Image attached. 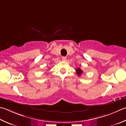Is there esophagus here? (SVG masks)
I'll list each match as a JSON object with an SVG mask.
<instances>
[{"label": "esophagus", "instance_id": "esophagus-1", "mask_svg": "<svg viewBox=\"0 0 126 126\" xmlns=\"http://www.w3.org/2000/svg\"><path fill=\"white\" fill-rule=\"evenodd\" d=\"M62 61H67V57H62Z\"/></svg>", "mask_w": 126, "mask_h": 126}]
</instances>
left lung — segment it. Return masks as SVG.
I'll use <instances>...</instances> for the list:
<instances>
[{"label": "left lung", "instance_id": "8db88e82", "mask_svg": "<svg viewBox=\"0 0 126 126\" xmlns=\"http://www.w3.org/2000/svg\"><path fill=\"white\" fill-rule=\"evenodd\" d=\"M83 71L80 68H78L77 69H76V73H77V75H78L79 77L80 76L82 73H83Z\"/></svg>", "mask_w": 126, "mask_h": 126}]
</instances>
